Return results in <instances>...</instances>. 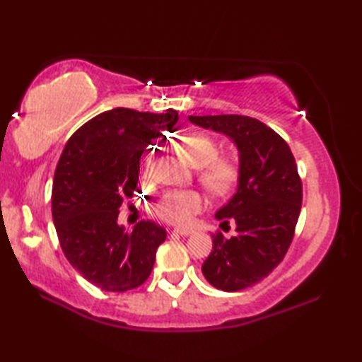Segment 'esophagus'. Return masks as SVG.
Here are the masks:
<instances>
[{
    "mask_svg": "<svg viewBox=\"0 0 362 362\" xmlns=\"http://www.w3.org/2000/svg\"><path fill=\"white\" fill-rule=\"evenodd\" d=\"M174 233L182 235V236H189V235L194 233V230L193 228H185V227H177V228H174Z\"/></svg>",
    "mask_w": 362,
    "mask_h": 362,
    "instance_id": "34e87169",
    "label": "esophagus"
}]
</instances>
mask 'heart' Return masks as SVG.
I'll list each match as a JSON object with an SVG mask.
<instances>
[{
  "mask_svg": "<svg viewBox=\"0 0 362 362\" xmlns=\"http://www.w3.org/2000/svg\"><path fill=\"white\" fill-rule=\"evenodd\" d=\"M179 152L193 168L199 169V179L214 194H224L235 187L240 166L232 156H218V143L211 136L193 132L180 138ZM143 174H149V161H144ZM204 197L193 189H174L161 196L152 206L153 216L169 224H188L202 210Z\"/></svg>",
  "mask_w": 362,
  "mask_h": 362,
  "instance_id": "1",
  "label": "heart"
}]
</instances>
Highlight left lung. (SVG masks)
<instances>
[{"instance_id":"8db88e82","label":"left lung","mask_w":362,"mask_h":362,"mask_svg":"<svg viewBox=\"0 0 362 362\" xmlns=\"http://www.w3.org/2000/svg\"><path fill=\"white\" fill-rule=\"evenodd\" d=\"M193 124L224 134L238 149L240 175L232 199L214 218L235 221L236 235H213L202 274L226 292L253 286L281 263L302 209V182L289 146L263 122L243 115L188 117Z\"/></svg>"}]
</instances>
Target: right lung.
Instances as JSON below:
<instances>
[{"instance_id": "right-lung-1", "label": "right lung", "mask_w": 362, "mask_h": 362, "mask_svg": "<svg viewBox=\"0 0 362 362\" xmlns=\"http://www.w3.org/2000/svg\"><path fill=\"white\" fill-rule=\"evenodd\" d=\"M177 119L173 109L149 113L117 107L76 130L59 158L51 204L60 247L76 271L103 291L143 284L166 240V230L152 221L126 232L118 214L136 188L144 149Z\"/></svg>"}]
</instances>
